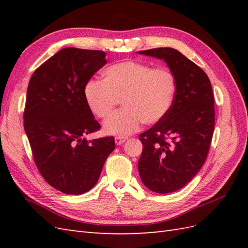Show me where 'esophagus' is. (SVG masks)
<instances>
[{
	"label": "esophagus",
	"mask_w": 248,
	"mask_h": 248,
	"mask_svg": "<svg viewBox=\"0 0 248 248\" xmlns=\"http://www.w3.org/2000/svg\"><path fill=\"white\" fill-rule=\"evenodd\" d=\"M127 140H128V138H125V136H116L115 143H116V145H121L123 143H124Z\"/></svg>",
	"instance_id": "obj_1"
}]
</instances>
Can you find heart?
I'll use <instances>...</instances> for the list:
<instances>
[{"mask_svg": "<svg viewBox=\"0 0 248 248\" xmlns=\"http://www.w3.org/2000/svg\"><path fill=\"white\" fill-rule=\"evenodd\" d=\"M176 91V78L167 68L124 61L108 67L103 81L89 80L83 93L88 108L101 119L108 118L123 100L124 108L105 121L103 128L108 134L128 135L143 123L155 124L164 118Z\"/></svg>", "mask_w": 248, "mask_h": 248, "instance_id": "heart-1", "label": "heart"}]
</instances>
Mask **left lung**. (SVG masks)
<instances>
[{
    "label": "left lung",
    "instance_id": "left-lung-1",
    "mask_svg": "<svg viewBox=\"0 0 248 248\" xmlns=\"http://www.w3.org/2000/svg\"><path fill=\"white\" fill-rule=\"evenodd\" d=\"M140 53L164 60L177 82L170 112L140 135V177L152 192H176L207 159L215 123L212 86L202 68L178 50L155 48Z\"/></svg>",
    "mask_w": 248,
    "mask_h": 248
}]
</instances>
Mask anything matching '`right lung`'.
<instances>
[{"label": "right lung", "mask_w": 248, "mask_h": 248, "mask_svg": "<svg viewBox=\"0 0 248 248\" xmlns=\"http://www.w3.org/2000/svg\"><path fill=\"white\" fill-rule=\"evenodd\" d=\"M105 52L65 48L31 76L23 113L24 130L40 175L69 195L89 191L115 149L113 136L87 140L100 130L84 98V87L107 64Z\"/></svg>", "instance_id": "obj_1"}]
</instances>
